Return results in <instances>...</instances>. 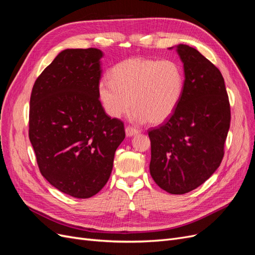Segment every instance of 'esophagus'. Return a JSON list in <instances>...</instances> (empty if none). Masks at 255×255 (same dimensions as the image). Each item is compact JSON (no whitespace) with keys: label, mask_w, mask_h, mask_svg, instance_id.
I'll list each match as a JSON object with an SVG mask.
<instances>
[{"label":"esophagus","mask_w":255,"mask_h":255,"mask_svg":"<svg viewBox=\"0 0 255 255\" xmlns=\"http://www.w3.org/2000/svg\"><path fill=\"white\" fill-rule=\"evenodd\" d=\"M139 132H140L139 129H137V128H132V127H127V128H126V134H127L128 137L135 136V135H137Z\"/></svg>","instance_id":"34e87169"}]
</instances>
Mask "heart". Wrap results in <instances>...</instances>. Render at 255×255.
Instances as JSON below:
<instances>
[{"label": "heart", "instance_id": "1", "mask_svg": "<svg viewBox=\"0 0 255 255\" xmlns=\"http://www.w3.org/2000/svg\"><path fill=\"white\" fill-rule=\"evenodd\" d=\"M184 83L183 69L175 61L133 57L114 66L110 81L100 83L98 92L111 117H121L132 104L134 121L157 126L176 110Z\"/></svg>", "mask_w": 255, "mask_h": 255}]
</instances>
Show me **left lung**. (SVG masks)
<instances>
[{"label":"left lung","instance_id":"8db88e82","mask_svg":"<svg viewBox=\"0 0 255 255\" xmlns=\"http://www.w3.org/2000/svg\"><path fill=\"white\" fill-rule=\"evenodd\" d=\"M176 51L185 72L181 101L171 117L148 134L154 182L169 194L183 195L220 166L231 107L219 69L189 45L179 44Z\"/></svg>","mask_w":255,"mask_h":255}]
</instances>
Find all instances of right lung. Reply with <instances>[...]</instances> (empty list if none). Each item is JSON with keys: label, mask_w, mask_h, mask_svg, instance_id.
Returning a JSON list of instances; mask_svg holds the SVG:
<instances>
[{"label": "right lung", "mask_w": 255, "mask_h": 255, "mask_svg": "<svg viewBox=\"0 0 255 255\" xmlns=\"http://www.w3.org/2000/svg\"><path fill=\"white\" fill-rule=\"evenodd\" d=\"M99 49H67L38 76L28 136L43 177L64 194L87 199L109 181L125 125L99 100Z\"/></svg>", "instance_id": "right-lung-1"}]
</instances>
